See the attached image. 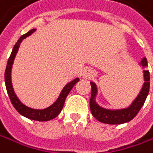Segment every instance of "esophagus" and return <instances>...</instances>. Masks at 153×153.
<instances>
[{
  "label": "esophagus",
  "instance_id": "1",
  "mask_svg": "<svg viewBox=\"0 0 153 153\" xmlns=\"http://www.w3.org/2000/svg\"><path fill=\"white\" fill-rule=\"evenodd\" d=\"M94 76V73H93V71L91 70V69H89V68H85L84 71H83V73H82V76L84 77V78H90V77H92Z\"/></svg>",
  "mask_w": 153,
  "mask_h": 153
}]
</instances>
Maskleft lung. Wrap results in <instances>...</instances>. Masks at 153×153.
Instances as JSON below:
<instances>
[{"label":"left lung","mask_w":153,"mask_h":153,"mask_svg":"<svg viewBox=\"0 0 153 153\" xmlns=\"http://www.w3.org/2000/svg\"><path fill=\"white\" fill-rule=\"evenodd\" d=\"M141 65L143 68L148 67L146 58H143L142 59ZM143 76H144V83L143 88L141 89L140 94H138V97L134 99V101L132 102V104L129 107L124 109H119V110H109L99 106L98 104H97V102H95V97H97V87L94 83L90 82L92 87L91 98H90V110L93 116L99 122L108 124H121L132 120L141 110L149 94L150 73L148 70H143Z\"/></svg>","instance_id":"obj_1"}]
</instances>
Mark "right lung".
Instances as JSON below:
<instances>
[{
  "mask_svg": "<svg viewBox=\"0 0 153 153\" xmlns=\"http://www.w3.org/2000/svg\"><path fill=\"white\" fill-rule=\"evenodd\" d=\"M35 30H31L29 32H27L26 34L22 35L20 39H19V40L16 42V44L14 45L13 49L11 51V54H10V58L8 59V62H7L4 77H5V85H6L7 93L9 94V97H10V102H11L12 105L14 106V108L22 115H23L29 119L39 121V122H45V121H49V120L56 117L59 114V113L61 112V110L64 106L65 100L68 97V94H69V92L71 91L73 86L79 81V78H76L73 81H71L70 83H68V85H66V86L63 88L62 92L60 93L59 97L58 99H56V101L52 105L48 106L46 109H41V110L32 109L30 107L26 106L25 105H23L20 100H19L16 94L14 93V90H13V87L11 85V78H10L11 68H12V64H13V60L15 59V56L18 52L19 48H20V44L22 43V41L24 39H26L27 37L31 35Z\"/></svg>",
  "mask_w": 153,
  "mask_h": 153,
  "instance_id": "add662e5",
  "label": "right lung"
}]
</instances>
